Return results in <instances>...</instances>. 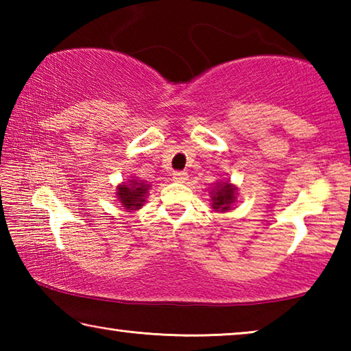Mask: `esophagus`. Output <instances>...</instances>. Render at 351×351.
<instances>
[{
  "label": "esophagus",
  "mask_w": 351,
  "mask_h": 351,
  "mask_svg": "<svg viewBox=\"0 0 351 351\" xmlns=\"http://www.w3.org/2000/svg\"><path fill=\"white\" fill-rule=\"evenodd\" d=\"M173 181L186 182L187 181V173H186V171H181V170L173 171Z\"/></svg>",
  "instance_id": "34e87169"
}]
</instances>
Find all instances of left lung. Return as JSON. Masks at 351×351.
<instances>
[{
	"label": "left lung",
	"instance_id": "8db88e82",
	"mask_svg": "<svg viewBox=\"0 0 351 351\" xmlns=\"http://www.w3.org/2000/svg\"><path fill=\"white\" fill-rule=\"evenodd\" d=\"M212 201L213 204L212 207L215 210H229L230 209V204L235 201V187L232 184L229 182H223V184H218L217 190H213L212 192Z\"/></svg>",
	"mask_w": 351,
	"mask_h": 351
}]
</instances>
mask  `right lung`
Instances as JSON below:
<instances>
[{"mask_svg":"<svg viewBox=\"0 0 351 351\" xmlns=\"http://www.w3.org/2000/svg\"><path fill=\"white\" fill-rule=\"evenodd\" d=\"M132 184H123V186H119L117 190V198L121 201L122 206L128 210H136L141 209V206L144 204L145 201V193L147 189L150 187L144 182H138V181H130Z\"/></svg>","mask_w":351,"mask_h":351,"instance_id":"obj_1","label":"right lung"}]
</instances>
